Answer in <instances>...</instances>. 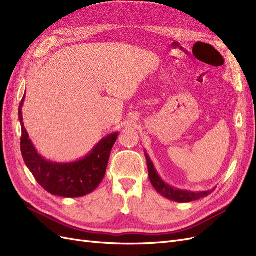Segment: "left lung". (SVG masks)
Wrapping results in <instances>:
<instances>
[{"label":"left lung","mask_w":256,"mask_h":256,"mask_svg":"<svg viewBox=\"0 0 256 256\" xmlns=\"http://www.w3.org/2000/svg\"><path fill=\"white\" fill-rule=\"evenodd\" d=\"M145 158L147 162V168H148V176H150V180L152 184V187L157 190L158 193L162 196H164L168 200H174V202L177 203H190L193 202V200H200L202 198H205L207 196L212 193V191L216 189H212L208 191H198V192H193V191H188V190H182V189H177L172 187V186L168 184L160 175L158 174L156 168H154L152 159L150 158L148 154L145 150Z\"/></svg>","instance_id":"left-lung-1"}]
</instances>
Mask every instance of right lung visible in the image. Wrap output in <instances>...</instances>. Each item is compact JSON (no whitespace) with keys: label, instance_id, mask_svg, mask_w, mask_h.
I'll list each match as a JSON object with an SVG mask.
<instances>
[{"label":"right lung","instance_id":"add662e5","mask_svg":"<svg viewBox=\"0 0 256 256\" xmlns=\"http://www.w3.org/2000/svg\"><path fill=\"white\" fill-rule=\"evenodd\" d=\"M26 95L19 106L21 124V154L28 168L37 182L53 196L62 198H80L94 191L102 182L109 162L112 147L118 140V132L102 138L92 150L72 162H54L38 154L28 136L22 116Z\"/></svg>","mask_w":256,"mask_h":256}]
</instances>
